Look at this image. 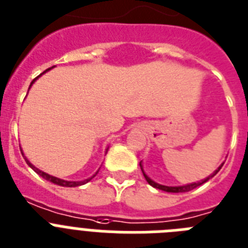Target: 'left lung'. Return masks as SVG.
Wrapping results in <instances>:
<instances>
[{"mask_svg":"<svg viewBox=\"0 0 248 248\" xmlns=\"http://www.w3.org/2000/svg\"><path fill=\"white\" fill-rule=\"evenodd\" d=\"M140 166H141V164H140ZM222 166H223V164H222V165H220L219 168H218V169L216 170V171H214L211 176H208V178H205L204 180H202V182H198V183H193V184L183 185V186H166V185H160V184H157V183L153 182V180H151V179H150L149 176H147L146 174H145V172H143V170L142 169H141V170H142V174H143V176H145V179H146V182L149 183V184L151 185V186H154V188L160 189V190H164V191H168V193H184V191L193 190V189H195V188H197V186H199V185L204 184L205 182H208L209 179L213 178V176L216 175V174H217L218 171H219Z\"/></svg>","mask_w":248,"mask_h":248,"instance_id":"obj_1","label":"left lung"}]
</instances>
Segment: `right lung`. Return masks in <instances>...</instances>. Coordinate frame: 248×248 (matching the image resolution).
I'll return each instance as SVG.
<instances>
[{
	"mask_svg": "<svg viewBox=\"0 0 248 248\" xmlns=\"http://www.w3.org/2000/svg\"><path fill=\"white\" fill-rule=\"evenodd\" d=\"M51 68H53V66H51ZM51 68H49V69H46V70H50L51 69ZM46 70H45V72H46ZM44 72V73H45ZM41 76V74H40ZM39 76V77H40ZM37 79V77L36 78L34 79V80H32V82H31V84H30V87L31 85H32V83L35 82V80H36ZM22 156H24V154H22ZM25 161H26V163L29 164V166H30L31 169L34 170L35 172H37V174H39V175L40 176H43L44 179H45V180H47V182H50V183H53V184H57V185H60V186H78V185H83V184H85V183H88L89 180H91V179L93 178V175L92 178H89V179H85V180H83V182H66V180H63V179H59V178H55V176H51V175H49V174H46V172H44V171H41V170H39L37 169V168H35L34 165H32V164L30 163V161H29L28 159H26V157H25ZM95 174H97V172H95Z\"/></svg>",
	"mask_w": 248,
	"mask_h": 248,
	"instance_id": "add662e5",
	"label": "right lung"
}]
</instances>
